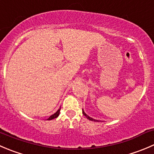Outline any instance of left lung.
I'll use <instances>...</instances> for the list:
<instances>
[{"mask_svg":"<svg viewBox=\"0 0 154 154\" xmlns=\"http://www.w3.org/2000/svg\"><path fill=\"white\" fill-rule=\"evenodd\" d=\"M83 114L84 115L85 117H86V118L88 119V120H92V121H94V122H98V120H95V119H93V118H92V117H89V116H88L87 114H86V113H85L84 111H83Z\"/></svg>","mask_w":154,"mask_h":154,"instance_id":"1","label":"left lung"}]
</instances>
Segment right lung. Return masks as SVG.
Here are the masks:
<instances>
[{
	"instance_id": "add662e5",
	"label": "right lung",
	"mask_w": 154,
	"mask_h": 154,
	"mask_svg": "<svg viewBox=\"0 0 154 154\" xmlns=\"http://www.w3.org/2000/svg\"><path fill=\"white\" fill-rule=\"evenodd\" d=\"M60 110H61V107H60V108L59 109V110H57V111L56 112V113H54V114L51 115V116H50V117H49L48 119H47V120H53V119H55V118H56V117H59V112H60Z\"/></svg>"
}]
</instances>
